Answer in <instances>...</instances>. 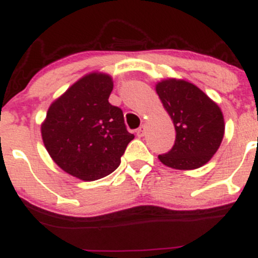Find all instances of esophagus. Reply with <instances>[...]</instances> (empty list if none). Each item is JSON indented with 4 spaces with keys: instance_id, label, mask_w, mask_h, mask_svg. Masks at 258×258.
Listing matches in <instances>:
<instances>
[{
    "instance_id": "34e87169",
    "label": "esophagus",
    "mask_w": 258,
    "mask_h": 258,
    "mask_svg": "<svg viewBox=\"0 0 258 258\" xmlns=\"http://www.w3.org/2000/svg\"><path fill=\"white\" fill-rule=\"evenodd\" d=\"M136 134H137V136H139V137H142V136H144V135L146 134V126H144V124H142V126L140 127L139 130H137Z\"/></svg>"
}]
</instances>
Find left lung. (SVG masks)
I'll return each mask as SVG.
<instances>
[{
	"instance_id": "8db88e82",
	"label": "left lung",
	"mask_w": 258,
	"mask_h": 258,
	"mask_svg": "<svg viewBox=\"0 0 258 258\" xmlns=\"http://www.w3.org/2000/svg\"><path fill=\"white\" fill-rule=\"evenodd\" d=\"M155 88L176 130L172 150L158 160L175 170H196L206 165L225 135L220 106L188 81L170 77L158 81Z\"/></svg>"
}]
</instances>
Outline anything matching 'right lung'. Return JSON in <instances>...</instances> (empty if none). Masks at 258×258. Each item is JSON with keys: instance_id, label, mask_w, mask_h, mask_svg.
Wrapping results in <instances>:
<instances>
[{"instance_id": "1", "label": "right lung", "mask_w": 258, "mask_h": 258, "mask_svg": "<svg viewBox=\"0 0 258 258\" xmlns=\"http://www.w3.org/2000/svg\"><path fill=\"white\" fill-rule=\"evenodd\" d=\"M112 90L110 75L90 72L49 105L41 123L43 145L53 162L82 181L112 173L135 139L121 108L108 102Z\"/></svg>"}]
</instances>
